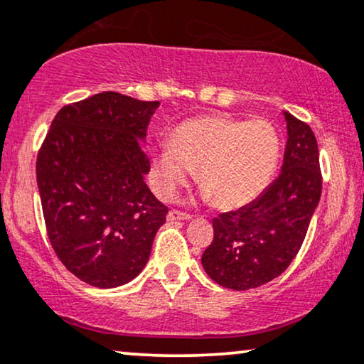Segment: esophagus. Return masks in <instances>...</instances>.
I'll use <instances>...</instances> for the list:
<instances>
[{
	"instance_id": "34e87169",
	"label": "esophagus",
	"mask_w": 364,
	"mask_h": 364,
	"mask_svg": "<svg viewBox=\"0 0 364 364\" xmlns=\"http://www.w3.org/2000/svg\"><path fill=\"white\" fill-rule=\"evenodd\" d=\"M179 220H191V215H188V213H181L178 210H171L168 213V221H179Z\"/></svg>"
}]
</instances>
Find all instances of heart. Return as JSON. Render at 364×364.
Listing matches in <instances>:
<instances>
[{"label":"heart","instance_id":"obj_1","mask_svg":"<svg viewBox=\"0 0 364 364\" xmlns=\"http://www.w3.org/2000/svg\"><path fill=\"white\" fill-rule=\"evenodd\" d=\"M279 136L266 119L208 114L185 121L153 149L149 181L169 200L196 179L205 200L221 210H238L258 200L274 176Z\"/></svg>","mask_w":364,"mask_h":364}]
</instances>
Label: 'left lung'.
Masks as SVG:
<instances>
[{
	"label": "left lung",
	"mask_w": 364,
	"mask_h": 364,
	"mask_svg": "<svg viewBox=\"0 0 364 364\" xmlns=\"http://www.w3.org/2000/svg\"><path fill=\"white\" fill-rule=\"evenodd\" d=\"M283 114L288 141L279 176L251 205L213 218L215 236L201 264L225 288L245 291L283 273L301 248L321 198L314 133L288 111Z\"/></svg>",
	"instance_id": "left-lung-1"
}]
</instances>
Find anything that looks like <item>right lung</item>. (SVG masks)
I'll use <instances>...</instances> for the list:
<instances>
[{
  "label": "right lung",
  "instance_id": "obj_1",
  "mask_svg": "<svg viewBox=\"0 0 364 364\" xmlns=\"http://www.w3.org/2000/svg\"><path fill=\"white\" fill-rule=\"evenodd\" d=\"M159 101L103 91L58 111L36 159L50 243L66 269L96 288L141 273L168 208L144 183L139 139Z\"/></svg>",
  "mask_w": 364,
  "mask_h": 364
}]
</instances>
